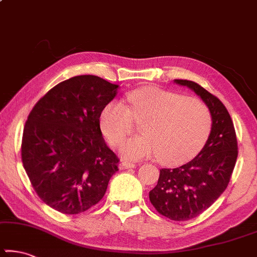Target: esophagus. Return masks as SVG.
Returning <instances> with one entry per match:
<instances>
[{"label": "esophagus", "instance_id": "1", "mask_svg": "<svg viewBox=\"0 0 257 257\" xmlns=\"http://www.w3.org/2000/svg\"><path fill=\"white\" fill-rule=\"evenodd\" d=\"M119 167H120V169H130V168H136V165L131 162H121Z\"/></svg>", "mask_w": 257, "mask_h": 257}]
</instances>
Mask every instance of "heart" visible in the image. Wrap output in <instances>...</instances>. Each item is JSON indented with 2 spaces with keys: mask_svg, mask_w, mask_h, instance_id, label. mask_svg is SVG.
<instances>
[{
  "mask_svg": "<svg viewBox=\"0 0 257 257\" xmlns=\"http://www.w3.org/2000/svg\"><path fill=\"white\" fill-rule=\"evenodd\" d=\"M128 106L110 102L103 107L99 126L113 146L133 131L135 120L141 136L126 140L120 154L127 160L158 155L163 165L178 166L199 153L212 128L209 107L199 98L156 87H143L126 95Z\"/></svg>",
  "mask_w": 257,
  "mask_h": 257,
  "instance_id": "1",
  "label": "heart"
}]
</instances>
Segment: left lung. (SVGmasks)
Instances as JSON below:
<instances>
[{"mask_svg": "<svg viewBox=\"0 0 257 257\" xmlns=\"http://www.w3.org/2000/svg\"><path fill=\"white\" fill-rule=\"evenodd\" d=\"M200 96L209 107L212 128L205 146L190 162L174 169L163 168L150 200L160 214L170 220L184 221L209 209L229 183L237 158L235 128L220 99L202 85L175 80Z\"/></svg>", "mask_w": 257, "mask_h": 257, "instance_id": "left-lung-1", "label": "left lung"}]
</instances>
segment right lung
<instances>
[{
    "label": "right lung",
    "instance_id": "obj_1",
    "mask_svg": "<svg viewBox=\"0 0 257 257\" xmlns=\"http://www.w3.org/2000/svg\"><path fill=\"white\" fill-rule=\"evenodd\" d=\"M117 88L95 75L74 76L48 90L30 112L22 161L37 195L52 209L64 214L89 210L119 170L99 127Z\"/></svg>",
    "mask_w": 257,
    "mask_h": 257
}]
</instances>
